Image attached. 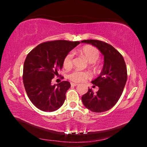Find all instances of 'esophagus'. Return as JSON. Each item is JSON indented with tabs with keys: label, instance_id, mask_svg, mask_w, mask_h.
<instances>
[{
	"label": "esophagus",
	"instance_id": "obj_1",
	"mask_svg": "<svg viewBox=\"0 0 147 147\" xmlns=\"http://www.w3.org/2000/svg\"><path fill=\"white\" fill-rule=\"evenodd\" d=\"M71 86H76L77 85H78V84H76V83H73V82H71Z\"/></svg>",
	"mask_w": 147,
	"mask_h": 147
}]
</instances>
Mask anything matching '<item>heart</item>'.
Wrapping results in <instances>:
<instances>
[{
    "mask_svg": "<svg viewBox=\"0 0 147 147\" xmlns=\"http://www.w3.org/2000/svg\"><path fill=\"white\" fill-rule=\"evenodd\" d=\"M79 53L88 59L89 63H94L100 57V52L93 46L86 45L80 49ZM73 55L71 53L67 54L63 59V66L64 68L69 69L73 65ZM91 74L88 71H74L67 75L68 79L74 82H81L89 78Z\"/></svg>",
    "mask_w": 147,
    "mask_h": 147,
    "instance_id": "b5f03b06",
    "label": "heart"
}]
</instances>
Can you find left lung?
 <instances>
[{"instance_id":"8db88e82","label":"left lung","mask_w":147,"mask_h":147,"mask_svg":"<svg viewBox=\"0 0 147 147\" xmlns=\"http://www.w3.org/2000/svg\"><path fill=\"white\" fill-rule=\"evenodd\" d=\"M82 43L91 44L104 55V63L101 73L91 82L99 88L94 93L91 89L82 96L84 105L93 112L106 111L115 105L120 98L127 80V69L123 56L106 42L88 39Z\"/></svg>"}]
</instances>
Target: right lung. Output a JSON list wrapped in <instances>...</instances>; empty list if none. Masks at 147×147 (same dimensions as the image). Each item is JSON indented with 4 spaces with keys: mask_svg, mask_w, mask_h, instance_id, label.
<instances>
[{
    "mask_svg": "<svg viewBox=\"0 0 147 147\" xmlns=\"http://www.w3.org/2000/svg\"><path fill=\"white\" fill-rule=\"evenodd\" d=\"M80 41H49L38 45L27 55L23 67V84L32 104L44 111H54L63 105L71 87L68 81L52 86L63 67V59Z\"/></svg>",
    "mask_w": 147,
    "mask_h": 147,
    "instance_id": "1",
    "label": "right lung"
}]
</instances>
